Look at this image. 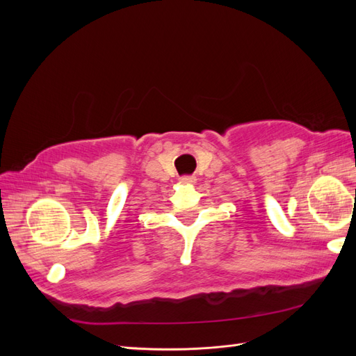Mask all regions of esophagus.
Segmentation results:
<instances>
[{
	"label": "esophagus",
	"instance_id": "1",
	"mask_svg": "<svg viewBox=\"0 0 356 356\" xmlns=\"http://www.w3.org/2000/svg\"><path fill=\"white\" fill-rule=\"evenodd\" d=\"M179 182H182V184H196L197 178L196 177H182L179 179Z\"/></svg>",
	"mask_w": 356,
	"mask_h": 356
}]
</instances>
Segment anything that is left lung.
<instances>
[{
    "instance_id": "left-lung-1",
    "label": "left lung",
    "mask_w": 356,
    "mask_h": 356,
    "mask_svg": "<svg viewBox=\"0 0 356 356\" xmlns=\"http://www.w3.org/2000/svg\"><path fill=\"white\" fill-rule=\"evenodd\" d=\"M355 195H356V190H355Z\"/></svg>"
}]
</instances>
